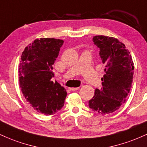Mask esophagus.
<instances>
[{
    "label": "esophagus",
    "instance_id": "34e87169",
    "mask_svg": "<svg viewBox=\"0 0 147 147\" xmlns=\"http://www.w3.org/2000/svg\"><path fill=\"white\" fill-rule=\"evenodd\" d=\"M69 89H70V91H77V90L80 89V87H71V88H69Z\"/></svg>",
    "mask_w": 147,
    "mask_h": 147
}]
</instances>
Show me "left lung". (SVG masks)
I'll return each mask as SVG.
<instances>
[{
    "label": "left lung",
    "instance_id": "obj_1",
    "mask_svg": "<svg viewBox=\"0 0 147 147\" xmlns=\"http://www.w3.org/2000/svg\"><path fill=\"white\" fill-rule=\"evenodd\" d=\"M100 49V56L105 64L101 89L96 88L88 106L98 114H110L126 100L132 86L134 63L130 51L118 39L105 35L93 37Z\"/></svg>",
    "mask_w": 147,
    "mask_h": 147
}]
</instances>
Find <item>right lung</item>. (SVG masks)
Segmentation results:
<instances>
[{"label": "right lung", "instance_id": "obj_1", "mask_svg": "<svg viewBox=\"0 0 147 147\" xmlns=\"http://www.w3.org/2000/svg\"><path fill=\"white\" fill-rule=\"evenodd\" d=\"M63 40L40 38L29 44L22 52L19 66V86L27 102L38 112L51 115L64 105L65 89L51 78L53 65Z\"/></svg>", "mask_w": 147, "mask_h": 147}]
</instances>
